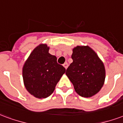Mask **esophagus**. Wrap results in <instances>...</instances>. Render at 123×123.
<instances>
[{
	"label": "esophagus",
	"instance_id": "1",
	"mask_svg": "<svg viewBox=\"0 0 123 123\" xmlns=\"http://www.w3.org/2000/svg\"><path fill=\"white\" fill-rule=\"evenodd\" d=\"M63 66L64 67L65 69H67V68H68V64L67 63V62H66V63H64L63 64Z\"/></svg>",
	"mask_w": 123,
	"mask_h": 123
}]
</instances>
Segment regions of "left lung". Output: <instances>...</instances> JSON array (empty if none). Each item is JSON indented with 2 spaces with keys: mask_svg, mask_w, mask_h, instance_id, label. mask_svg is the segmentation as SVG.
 Returning <instances> with one entry per match:
<instances>
[{
  "mask_svg": "<svg viewBox=\"0 0 123 123\" xmlns=\"http://www.w3.org/2000/svg\"><path fill=\"white\" fill-rule=\"evenodd\" d=\"M73 62L66 75L75 91L81 97H91L97 94L104 85L106 77L105 65L95 51L88 46L73 48Z\"/></svg>",
  "mask_w": 123,
  "mask_h": 123,
  "instance_id": "1",
  "label": "left lung"
}]
</instances>
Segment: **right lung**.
<instances>
[{"mask_svg":"<svg viewBox=\"0 0 123 123\" xmlns=\"http://www.w3.org/2000/svg\"><path fill=\"white\" fill-rule=\"evenodd\" d=\"M49 47L40 44L31 51L22 68L24 86L38 99L46 98L65 73L66 69L57 62V57L49 53Z\"/></svg>","mask_w":123,"mask_h":123,"instance_id":"add662e5","label":"right lung"}]
</instances>
